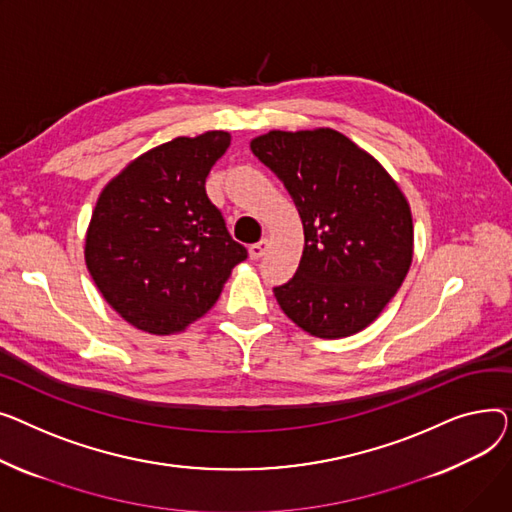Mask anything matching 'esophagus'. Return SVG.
<instances>
[{
  "label": "esophagus",
  "mask_w": 512,
  "mask_h": 512,
  "mask_svg": "<svg viewBox=\"0 0 512 512\" xmlns=\"http://www.w3.org/2000/svg\"><path fill=\"white\" fill-rule=\"evenodd\" d=\"M268 246H270V242L268 239L264 237V239H260L258 244H254V246H250V258L252 260H260L264 254H266V250H268Z\"/></svg>",
  "instance_id": "1"
}]
</instances>
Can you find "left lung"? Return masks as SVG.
Masks as SVG:
<instances>
[{"label": "left lung", "instance_id": "8db88e82", "mask_svg": "<svg viewBox=\"0 0 512 512\" xmlns=\"http://www.w3.org/2000/svg\"><path fill=\"white\" fill-rule=\"evenodd\" d=\"M252 153L285 184L304 225L295 275L275 297L312 337L341 339L372 324L413 260L411 206L382 163L333 128L270 130Z\"/></svg>", "mask_w": 512, "mask_h": 512}]
</instances>
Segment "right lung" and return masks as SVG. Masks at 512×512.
Returning a JSON list of instances; mask_svg holds the SVG:
<instances>
[{
  "label": "right lung",
  "mask_w": 512,
  "mask_h": 512,
  "mask_svg": "<svg viewBox=\"0 0 512 512\" xmlns=\"http://www.w3.org/2000/svg\"><path fill=\"white\" fill-rule=\"evenodd\" d=\"M229 144L225 130L177 136L132 159L97 198L86 268L105 302L144 333H184L248 258L204 190Z\"/></svg>",
  "instance_id": "obj_1"
}]
</instances>
